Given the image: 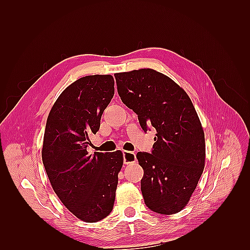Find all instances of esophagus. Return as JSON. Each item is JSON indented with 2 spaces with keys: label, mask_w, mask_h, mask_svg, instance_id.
I'll return each mask as SVG.
<instances>
[{
  "label": "esophagus",
  "mask_w": 250,
  "mask_h": 250,
  "mask_svg": "<svg viewBox=\"0 0 250 250\" xmlns=\"http://www.w3.org/2000/svg\"><path fill=\"white\" fill-rule=\"evenodd\" d=\"M123 158H124V164H132L137 161V156L133 152H129V151H124L123 152Z\"/></svg>",
  "instance_id": "34e87169"
}]
</instances>
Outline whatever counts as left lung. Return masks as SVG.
I'll return each mask as SVG.
<instances>
[{
	"instance_id": "left-lung-1",
	"label": "left lung",
	"mask_w": 250,
	"mask_h": 250,
	"mask_svg": "<svg viewBox=\"0 0 250 250\" xmlns=\"http://www.w3.org/2000/svg\"><path fill=\"white\" fill-rule=\"evenodd\" d=\"M115 77L121 100L137 113L142 129L156 130L151 153L137 154L146 206L157 214L178 213L197 187L206 160L204 132L194 105L177 83L152 69Z\"/></svg>"
}]
</instances>
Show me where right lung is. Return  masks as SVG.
<instances>
[{
  "mask_svg": "<svg viewBox=\"0 0 250 250\" xmlns=\"http://www.w3.org/2000/svg\"><path fill=\"white\" fill-rule=\"evenodd\" d=\"M115 95L111 75L82 77L60 94L49 113L42 150L53 190L73 215L98 222L113 208L123 153L89 154V135Z\"/></svg>",
  "mask_w": 250,
  "mask_h": 250,
  "instance_id": "right-lung-1",
  "label": "right lung"
}]
</instances>
